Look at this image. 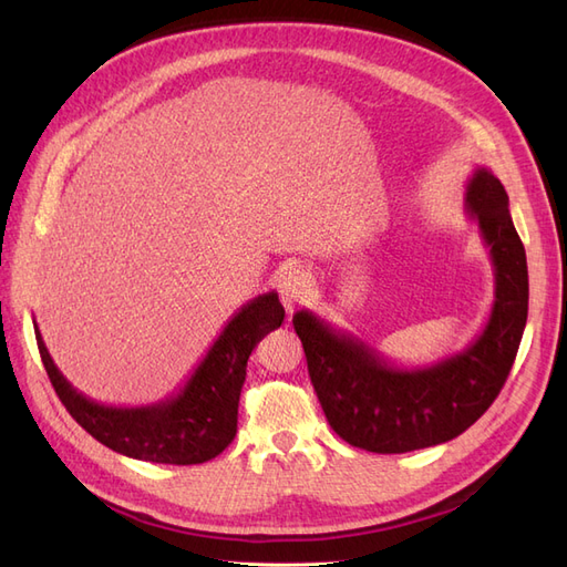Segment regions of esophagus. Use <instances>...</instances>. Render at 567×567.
Segmentation results:
<instances>
[{
    "mask_svg": "<svg viewBox=\"0 0 567 567\" xmlns=\"http://www.w3.org/2000/svg\"><path fill=\"white\" fill-rule=\"evenodd\" d=\"M310 274H307L302 267L290 265L284 267L277 277V288H279V298L288 312H293L296 307L310 293Z\"/></svg>",
    "mask_w": 567,
    "mask_h": 567,
    "instance_id": "obj_1",
    "label": "esophagus"
}]
</instances>
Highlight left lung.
<instances>
[{"label": "left lung", "instance_id": "8db88e82", "mask_svg": "<svg viewBox=\"0 0 567 567\" xmlns=\"http://www.w3.org/2000/svg\"><path fill=\"white\" fill-rule=\"evenodd\" d=\"M463 203L494 265L492 312L466 350L431 367L402 369L315 312L293 315L323 414L352 447L402 454L454 440L485 414L508 379L527 321L525 248L506 188L487 167L475 169Z\"/></svg>", "mask_w": 567, "mask_h": 567}]
</instances>
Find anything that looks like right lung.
I'll list each match as a JSON object with an SVG mask.
<instances>
[{
  "mask_svg": "<svg viewBox=\"0 0 567 567\" xmlns=\"http://www.w3.org/2000/svg\"><path fill=\"white\" fill-rule=\"evenodd\" d=\"M284 315L274 290L246 302L227 321L184 388L146 406H109L84 398L63 379L40 329L35 336L59 400L94 440L130 458L192 466L215 458L231 444L248 357L269 331L279 329Z\"/></svg>",
  "mask_w": 567,
  "mask_h": 567,
  "instance_id": "1",
  "label": "right lung"
}]
</instances>
